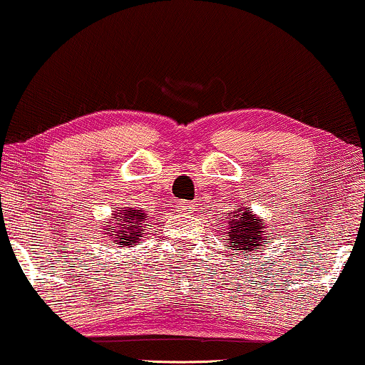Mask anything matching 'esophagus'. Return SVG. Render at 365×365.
I'll return each instance as SVG.
<instances>
[{"instance_id": "34e87169", "label": "esophagus", "mask_w": 365, "mask_h": 365, "mask_svg": "<svg viewBox=\"0 0 365 365\" xmlns=\"http://www.w3.org/2000/svg\"><path fill=\"white\" fill-rule=\"evenodd\" d=\"M194 209H196V204H194V202H189V201H181V202L178 204V211H179V212L189 214V212H192Z\"/></svg>"}]
</instances>
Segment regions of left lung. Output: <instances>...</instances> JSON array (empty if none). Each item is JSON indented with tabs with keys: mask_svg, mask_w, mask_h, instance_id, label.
<instances>
[{
	"mask_svg": "<svg viewBox=\"0 0 365 365\" xmlns=\"http://www.w3.org/2000/svg\"><path fill=\"white\" fill-rule=\"evenodd\" d=\"M222 237L229 249L251 254L266 246L271 234H267L266 222L257 217L251 207L242 204L237 207V211L227 212V229Z\"/></svg>",
	"mask_w": 365,
	"mask_h": 365,
	"instance_id": "8db88e82",
	"label": "left lung"
}]
</instances>
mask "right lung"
I'll use <instances>...</instances> for the list:
<instances>
[{
  "label": "right lung",
  "instance_id": "1",
  "mask_svg": "<svg viewBox=\"0 0 365 365\" xmlns=\"http://www.w3.org/2000/svg\"><path fill=\"white\" fill-rule=\"evenodd\" d=\"M113 219H106L103 232L109 241L118 244V247L136 246L144 234V226H148V214L141 207H119L111 214Z\"/></svg>",
  "mask_w": 365,
  "mask_h": 365
}]
</instances>
